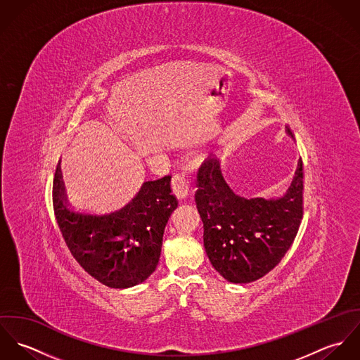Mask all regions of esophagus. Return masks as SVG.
<instances>
[{
	"label": "esophagus",
	"mask_w": 360,
	"mask_h": 360,
	"mask_svg": "<svg viewBox=\"0 0 360 360\" xmlns=\"http://www.w3.org/2000/svg\"><path fill=\"white\" fill-rule=\"evenodd\" d=\"M172 190L177 198H186L188 195V183L183 173H174L172 177Z\"/></svg>",
	"instance_id": "1"
}]
</instances>
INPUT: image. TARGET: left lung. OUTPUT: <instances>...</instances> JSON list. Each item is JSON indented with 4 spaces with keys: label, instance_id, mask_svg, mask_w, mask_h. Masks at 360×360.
<instances>
[{
    "label": "left lung",
    "instance_id": "obj_1",
    "mask_svg": "<svg viewBox=\"0 0 360 360\" xmlns=\"http://www.w3.org/2000/svg\"><path fill=\"white\" fill-rule=\"evenodd\" d=\"M197 180L204 247L216 271L230 283L244 284L273 270L292 245L304 216L302 159L285 195L277 200L234 194L213 154L200 166Z\"/></svg>",
    "mask_w": 360,
    "mask_h": 360
}]
</instances>
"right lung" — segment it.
<instances>
[{
	"label": "right lung",
	"instance_id": "1",
	"mask_svg": "<svg viewBox=\"0 0 360 360\" xmlns=\"http://www.w3.org/2000/svg\"><path fill=\"white\" fill-rule=\"evenodd\" d=\"M170 179L146 181L127 205L98 214L69 206L58 162L52 181L55 217L70 254L91 277L110 288H129L154 273L165 226L179 204Z\"/></svg>",
	"mask_w": 360,
	"mask_h": 360
}]
</instances>
